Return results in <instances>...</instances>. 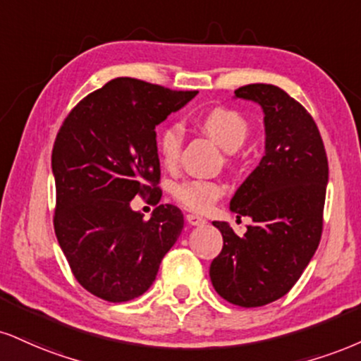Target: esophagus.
<instances>
[{"instance_id":"esophagus-1","label":"esophagus","mask_w":361,"mask_h":361,"mask_svg":"<svg viewBox=\"0 0 361 361\" xmlns=\"http://www.w3.org/2000/svg\"><path fill=\"white\" fill-rule=\"evenodd\" d=\"M186 222L190 225H195V227H198V225H205L207 220L197 214H188L186 215Z\"/></svg>"}]
</instances>
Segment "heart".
Returning a JSON list of instances; mask_svg holds the SVG:
<instances>
[{
  "label": "heart",
  "instance_id": "1",
  "mask_svg": "<svg viewBox=\"0 0 361 361\" xmlns=\"http://www.w3.org/2000/svg\"><path fill=\"white\" fill-rule=\"evenodd\" d=\"M197 123L220 147L233 153L249 137V124L237 111L214 107L198 116ZM183 131L180 124H166L158 133V154L164 166H175L181 153ZM176 202L192 212H208L222 198L224 186L214 180H188L176 185Z\"/></svg>",
  "mask_w": 361,
  "mask_h": 361
}]
</instances>
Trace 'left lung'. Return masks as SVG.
<instances>
[{"instance_id":"8db88e82","label":"left lung","mask_w":361,"mask_h":361,"mask_svg":"<svg viewBox=\"0 0 361 361\" xmlns=\"http://www.w3.org/2000/svg\"><path fill=\"white\" fill-rule=\"evenodd\" d=\"M235 97L262 107L266 154L230 200L237 219L254 222L244 237L214 222L224 247L212 260L210 279L225 301L257 307L286 296L318 249L328 158L314 119L279 87L249 84Z\"/></svg>"}]
</instances>
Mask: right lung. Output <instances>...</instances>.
Here are the masks:
<instances>
[{
	"mask_svg": "<svg viewBox=\"0 0 361 361\" xmlns=\"http://www.w3.org/2000/svg\"><path fill=\"white\" fill-rule=\"evenodd\" d=\"M197 94L117 77L65 117L51 151L54 227L73 276L94 296H141L180 237V208L159 205L145 220L131 200H161L154 128Z\"/></svg>",
	"mask_w": 361,
	"mask_h": 361,
	"instance_id": "right-lung-1",
	"label": "right lung"
}]
</instances>
